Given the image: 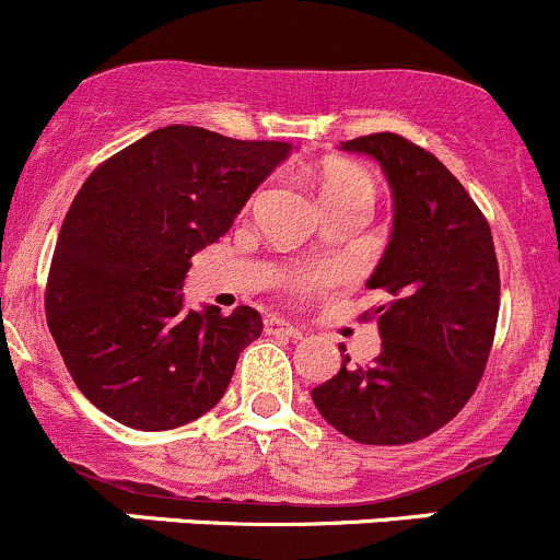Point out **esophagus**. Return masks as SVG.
Instances as JSON below:
<instances>
[{"mask_svg": "<svg viewBox=\"0 0 560 560\" xmlns=\"http://www.w3.org/2000/svg\"><path fill=\"white\" fill-rule=\"evenodd\" d=\"M264 331H267V335L291 337V340H299V337H302V329H296V326H291L288 320L278 318V315H269V318L264 320Z\"/></svg>", "mask_w": 560, "mask_h": 560, "instance_id": "1", "label": "esophagus"}]
</instances>
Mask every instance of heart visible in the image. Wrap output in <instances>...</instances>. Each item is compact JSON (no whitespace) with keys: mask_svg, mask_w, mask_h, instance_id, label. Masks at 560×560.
<instances>
[{"mask_svg":"<svg viewBox=\"0 0 560 560\" xmlns=\"http://www.w3.org/2000/svg\"><path fill=\"white\" fill-rule=\"evenodd\" d=\"M318 196L324 209L368 207L375 198V182L364 168L353 163H329L318 174ZM329 278L324 272H288L280 280V288L288 296H307L315 288L326 285Z\"/></svg>","mask_w":560,"mask_h":560,"instance_id":"heart-1","label":"heart"}]
</instances>
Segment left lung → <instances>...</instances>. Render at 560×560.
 Listing matches in <instances>:
<instances>
[{
    "label": "left lung",
    "instance_id": "obj_1",
    "mask_svg": "<svg viewBox=\"0 0 560 560\" xmlns=\"http://www.w3.org/2000/svg\"><path fill=\"white\" fill-rule=\"evenodd\" d=\"M375 158L395 192V229L368 280L386 302L370 310L381 353L315 386L320 417L357 444L422 441L463 411L485 375L501 307L490 223L428 149L397 132L342 141ZM346 351V348H342Z\"/></svg>",
    "mask_w": 560,
    "mask_h": 560
}]
</instances>
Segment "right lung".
Masks as SVG:
<instances>
[{"label": "right lung", "instance_id": "1", "mask_svg": "<svg viewBox=\"0 0 560 560\" xmlns=\"http://www.w3.org/2000/svg\"><path fill=\"white\" fill-rule=\"evenodd\" d=\"M282 141L168 125L103 160L65 214L46 282V320L84 397L136 430L203 417L231 384L261 315L185 307L192 253L234 225Z\"/></svg>", "mask_w": 560, "mask_h": 560}]
</instances>
